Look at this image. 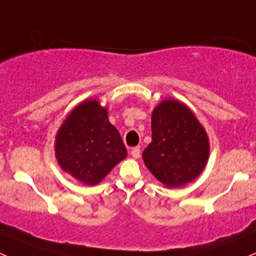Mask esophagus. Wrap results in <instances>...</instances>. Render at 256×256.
<instances>
[{
	"mask_svg": "<svg viewBox=\"0 0 256 256\" xmlns=\"http://www.w3.org/2000/svg\"><path fill=\"white\" fill-rule=\"evenodd\" d=\"M140 154H141V148L138 146L134 147V148L131 150V156H132L134 158H138V157H140Z\"/></svg>",
	"mask_w": 256,
	"mask_h": 256,
	"instance_id": "1",
	"label": "esophagus"
}]
</instances>
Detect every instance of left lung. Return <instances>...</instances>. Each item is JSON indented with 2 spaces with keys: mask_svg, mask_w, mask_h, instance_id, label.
Segmentation results:
<instances>
[{
  "mask_svg": "<svg viewBox=\"0 0 256 256\" xmlns=\"http://www.w3.org/2000/svg\"><path fill=\"white\" fill-rule=\"evenodd\" d=\"M152 142L142 157L147 168L167 187L198 177L209 156L207 134L188 108L164 100L152 112Z\"/></svg>",
  "mask_w": 256,
  "mask_h": 256,
  "instance_id": "1",
  "label": "left lung"
}]
</instances>
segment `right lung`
I'll use <instances>...</instances> for the list:
<instances>
[{"instance_id": "right-lung-1", "label": "right lung", "mask_w": 256, "mask_h": 256, "mask_svg": "<svg viewBox=\"0 0 256 256\" xmlns=\"http://www.w3.org/2000/svg\"><path fill=\"white\" fill-rule=\"evenodd\" d=\"M56 156L64 171L94 186L128 156V151L118 131L109 122L108 110L96 100H88L59 128Z\"/></svg>"}]
</instances>
